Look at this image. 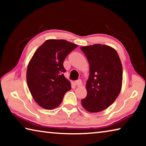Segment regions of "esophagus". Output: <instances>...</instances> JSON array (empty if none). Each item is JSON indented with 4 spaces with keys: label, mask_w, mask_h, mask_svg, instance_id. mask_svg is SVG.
I'll use <instances>...</instances> for the list:
<instances>
[{
    "label": "esophagus",
    "mask_w": 146,
    "mask_h": 146,
    "mask_svg": "<svg viewBox=\"0 0 146 146\" xmlns=\"http://www.w3.org/2000/svg\"><path fill=\"white\" fill-rule=\"evenodd\" d=\"M75 83L76 86H78V87H80V86H82V80H80V79H79V80H78L75 81Z\"/></svg>",
    "instance_id": "esophagus-1"
}]
</instances>
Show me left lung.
I'll return each instance as SVG.
<instances>
[{
    "label": "left lung",
    "mask_w": 146,
    "mask_h": 146,
    "mask_svg": "<svg viewBox=\"0 0 146 146\" xmlns=\"http://www.w3.org/2000/svg\"><path fill=\"white\" fill-rule=\"evenodd\" d=\"M90 64L86 82L87 96L81 104L86 111L97 113L106 110L117 99L122 85V66L112 47L97 44L82 46Z\"/></svg>",
    "instance_id": "obj_1"
}]
</instances>
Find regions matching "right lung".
Wrapping results in <instances>:
<instances>
[{"instance_id":"right-lung-1","label":"right lung","mask_w":146,"mask_h":146,"mask_svg":"<svg viewBox=\"0 0 146 146\" xmlns=\"http://www.w3.org/2000/svg\"><path fill=\"white\" fill-rule=\"evenodd\" d=\"M77 46L65 40L49 39L33 54L27 68L26 80L32 97L40 107L56 108L71 90V83L63 74V62Z\"/></svg>"}]
</instances>
